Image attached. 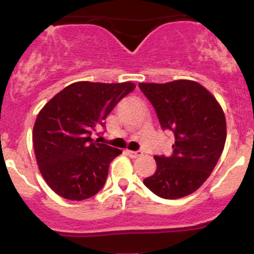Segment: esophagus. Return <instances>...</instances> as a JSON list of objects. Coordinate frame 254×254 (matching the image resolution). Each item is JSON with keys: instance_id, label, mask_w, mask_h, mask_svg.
<instances>
[{"instance_id": "esophagus-1", "label": "esophagus", "mask_w": 254, "mask_h": 254, "mask_svg": "<svg viewBox=\"0 0 254 254\" xmlns=\"http://www.w3.org/2000/svg\"><path fill=\"white\" fill-rule=\"evenodd\" d=\"M127 155L131 158H136L139 156L142 155L141 151H131V150H127Z\"/></svg>"}]
</instances>
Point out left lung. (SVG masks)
<instances>
[{"mask_svg": "<svg viewBox=\"0 0 254 254\" xmlns=\"http://www.w3.org/2000/svg\"><path fill=\"white\" fill-rule=\"evenodd\" d=\"M163 129L175 134L173 155L155 156L156 168L143 184L156 195L179 199L194 193L214 171L226 141V118L219 102L200 83L176 79L139 83Z\"/></svg>", "mask_w": 254, "mask_h": 254, "instance_id": "obj_1", "label": "left lung"}]
</instances>
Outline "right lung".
Instances as JSON below:
<instances>
[{
	"label": "right lung",
	"mask_w": 254,
	"mask_h": 254,
	"mask_svg": "<svg viewBox=\"0 0 254 254\" xmlns=\"http://www.w3.org/2000/svg\"><path fill=\"white\" fill-rule=\"evenodd\" d=\"M135 83L79 81L56 93L42 108L33 127L38 167L47 184L68 200H84L103 188L109 163L119 148L93 142L118 102Z\"/></svg>",
	"instance_id": "1"
}]
</instances>
